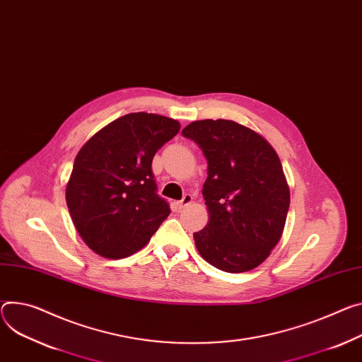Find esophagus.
<instances>
[{"label":"esophagus","instance_id":"1","mask_svg":"<svg viewBox=\"0 0 362 362\" xmlns=\"http://www.w3.org/2000/svg\"><path fill=\"white\" fill-rule=\"evenodd\" d=\"M192 201H193V198H192V194H185V196H183V199H182V201H179V202L176 204V206H177L179 209H182L183 206H186V205L192 204Z\"/></svg>","mask_w":362,"mask_h":362}]
</instances>
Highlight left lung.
<instances>
[{
  "label": "left lung",
  "mask_w": 362,
  "mask_h": 362,
  "mask_svg": "<svg viewBox=\"0 0 362 362\" xmlns=\"http://www.w3.org/2000/svg\"><path fill=\"white\" fill-rule=\"evenodd\" d=\"M208 160L202 194L209 221L193 234L211 266L226 273L258 267L281 238L290 190L272 144L231 119L193 121L182 131Z\"/></svg>",
  "instance_id": "obj_1"
}]
</instances>
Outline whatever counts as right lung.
Instances as JSON below:
<instances>
[{"label": "right lung", "mask_w": 362, "mask_h": 362, "mask_svg": "<svg viewBox=\"0 0 362 362\" xmlns=\"http://www.w3.org/2000/svg\"><path fill=\"white\" fill-rule=\"evenodd\" d=\"M179 129L173 118L131 112L82 146L66 185V204L92 251L112 259L134 254L169 216V204L156 193L151 161Z\"/></svg>", "instance_id": "1"}]
</instances>
